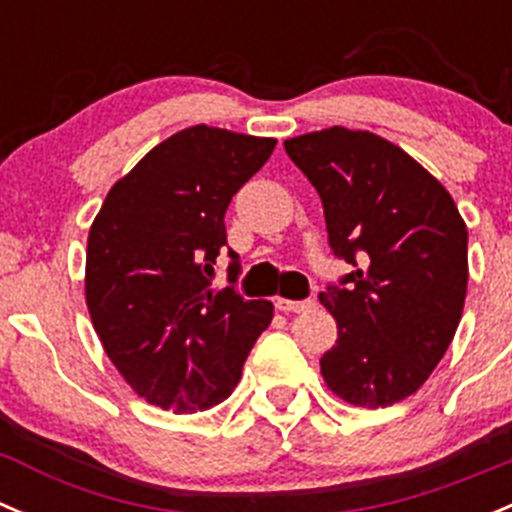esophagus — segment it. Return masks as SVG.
Masks as SVG:
<instances>
[{
	"mask_svg": "<svg viewBox=\"0 0 512 512\" xmlns=\"http://www.w3.org/2000/svg\"><path fill=\"white\" fill-rule=\"evenodd\" d=\"M313 306H316V301H313V298H306V301H288V298H276V308L283 313H303Z\"/></svg>",
	"mask_w": 512,
	"mask_h": 512,
	"instance_id": "obj_1",
	"label": "esophagus"
}]
</instances>
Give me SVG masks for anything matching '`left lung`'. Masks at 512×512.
<instances>
[{
  "label": "left lung",
  "instance_id": "obj_1",
  "mask_svg": "<svg viewBox=\"0 0 512 512\" xmlns=\"http://www.w3.org/2000/svg\"><path fill=\"white\" fill-rule=\"evenodd\" d=\"M283 146L321 196L333 254L353 266L318 293L338 326L323 381L353 406H393L428 381L463 316V216L433 174L371 131L331 126Z\"/></svg>",
  "mask_w": 512,
  "mask_h": 512
}]
</instances>
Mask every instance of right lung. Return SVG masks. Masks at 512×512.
I'll return each instance as SVG.
<instances>
[{
	"label": "right lung",
	"instance_id": "obj_1",
	"mask_svg": "<svg viewBox=\"0 0 512 512\" xmlns=\"http://www.w3.org/2000/svg\"><path fill=\"white\" fill-rule=\"evenodd\" d=\"M276 139L196 124L176 131L106 194L86 241V308L124 381L151 406H219L241 378L271 301L211 288L231 196ZM229 276L239 256L229 249Z\"/></svg>",
	"mask_w": 512,
	"mask_h": 512
}]
</instances>
